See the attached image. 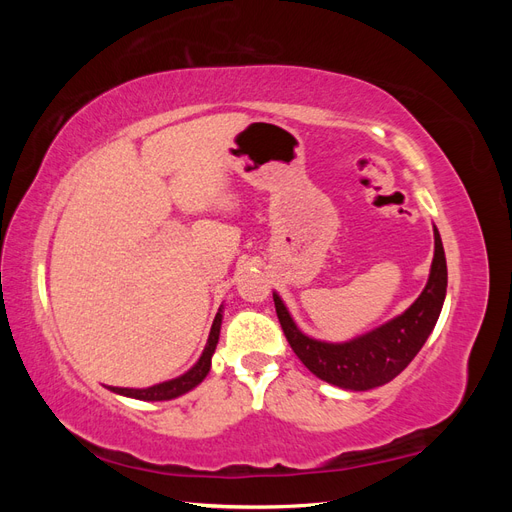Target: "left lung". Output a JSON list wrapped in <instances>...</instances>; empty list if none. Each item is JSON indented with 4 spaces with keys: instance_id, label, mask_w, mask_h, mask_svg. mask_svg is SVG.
<instances>
[{
    "instance_id": "left-lung-1",
    "label": "left lung",
    "mask_w": 512,
    "mask_h": 512,
    "mask_svg": "<svg viewBox=\"0 0 512 512\" xmlns=\"http://www.w3.org/2000/svg\"><path fill=\"white\" fill-rule=\"evenodd\" d=\"M446 282L444 247L438 228L433 226V260L423 292L404 314L376 329L348 342H322L297 327L280 294L273 292V301L290 348L316 378L346 391H369L399 376L423 348L440 318Z\"/></svg>"
}]
</instances>
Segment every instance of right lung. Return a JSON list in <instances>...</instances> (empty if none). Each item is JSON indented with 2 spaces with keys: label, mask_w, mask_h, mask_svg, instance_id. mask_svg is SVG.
<instances>
[{
  "label": "right lung",
  "mask_w": 512,
  "mask_h": 512,
  "mask_svg": "<svg viewBox=\"0 0 512 512\" xmlns=\"http://www.w3.org/2000/svg\"><path fill=\"white\" fill-rule=\"evenodd\" d=\"M222 309L224 307H220L218 314H215V320L211 324L209 339H207V346H205L203 354H200V359L188 371H185V374H181L173 380L147 386V389H123V386H108V389H111L117 395L141 399V401H168V399H177L185 393H190L192 389H196V386L207 378L209 369H211V356L215 352V346H218L220 329H222Z\"/></svg>",
  "instance_id": "1"
}]
</instances>
